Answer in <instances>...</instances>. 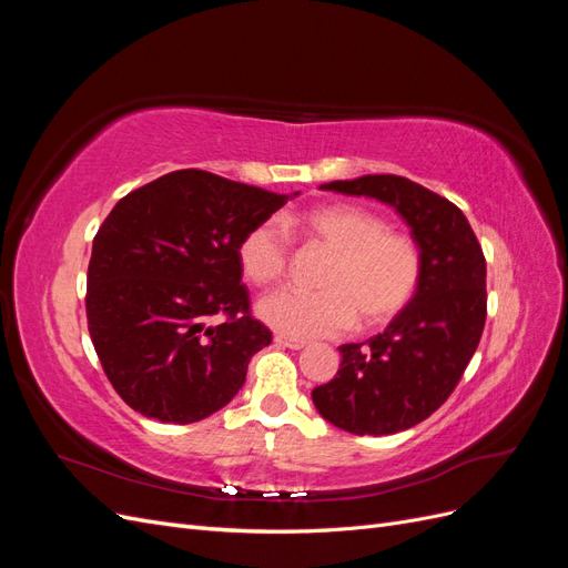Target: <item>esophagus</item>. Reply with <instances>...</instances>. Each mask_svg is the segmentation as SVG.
<instances>
[{
	"label": "esophagus",
	"mask_w": 568,
	"mask_h": 568,
	"mask_svg": "<svg viewBox=\"0 0 568 568\" xmlns=\"http://www.w3.org/2000/svg\"><path fill=\"white\" fill-rule=\"evenodd\" d=\"M274 343L282 348H291V351H301L305 346L303 338H294V336H284V334H277L274 336Z\"/></svg>",
	"instance_id": "obj_1"
}]
</instances>
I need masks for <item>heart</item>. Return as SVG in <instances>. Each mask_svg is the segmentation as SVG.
Listing matches in <instances>:
<instances>
[{"mask_svg":"<svg viewBox=\"0 0 568 568\" xmlns=\"http://www.w3.org/2000/svg\"><path fill=\"white\" fill-rule=\"evenodd\" d=\"M301 232L332 253L315 277L317 291L284 288L257 303L272 329L294 338L336 336L351 326H379L400 315L415 298L424 253L415 236L359 205H322L305 213ZM239 265L255 286L280 282L291 263V234L267 217L239 242Z\"/></svg>","mask_w":568,"mask_h":568,"instance_id":"heart-1","label":"heart"}]
</instances>
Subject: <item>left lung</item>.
<instances>
[{
	"instance_id": "1",
	"label": "left lung",
	"mask_w": 568,
	"mask_h": 568,
	"mask_svg": "<svg viewBox=\"0 0 568 568\" xmlns=\"http://www.w3.org/2000/svg\"><path fill=\"white\" fill-rule=\"evenodd\" d=\"M324 189L393 205L424 253L415 298L382 334L338 346L341 367L313 390L320 415L357 436H386L432 417L450 398L484 334L486 257L469 220L445 196L400 175Z\"/></svg>"
}]
</instances>
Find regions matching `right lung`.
<instances>
[{
  "mask_svg": "<svg viewBox=\"0 0 568 568\" xmlns=\"http://www.w3.org/2000/svg\"><path fill=\"white\" fill-rule=\"evenodd\" d=\"M284 194L205 170L168 173L120 199L88 267V329L134 412L192 424L225 407L272 332L251 315L239 242ZM220 314L209 327L204 320Z\"/></svg>",
  "mask_w": 568,
  "mask_h": 568,
  "instance_id": "1",
  "label": "right lung"
}]
</instances>
